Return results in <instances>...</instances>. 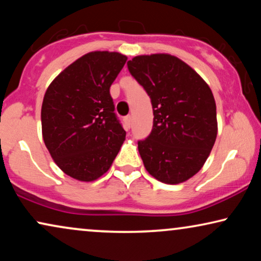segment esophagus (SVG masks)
<instances>
[{
	"instance_id": "34e87169",
	"label": "esophagus",
	"mask_w": 261,
	"mask_h": 261,
	"mask_svg": "<svg viewBox=\"0 0 261 261\" xmlns=\"http://www.w3.org/2000/svg\"><path fill=\"white\" fill-rule=\"evenodd\" d=\"M124 121H126L127 127L129 128V127L132 126V116H130V115H127L126 117H124Z\"/></svg>"
}]
</instances>
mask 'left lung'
I'll list each match as a JSON object with an SVG mask.
<instances>
[{"instance_id": "1", "label": "left lung", "mask_w": 261, "mask_h": 261, "mask_svg": "<svg viewBox=\"0 0 261 261\" xmlns=\"http://www.w3.org/2000/svg\"><path fill=\"white\" fill-rule=\"evenodd\" d=\"M153 108V128L138 148L146 170L178 184L202 169L217 135L216 105L208 84L170 55L138 56L127 63Z\"/></svg>"}]
</instances>
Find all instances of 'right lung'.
Wrapping results in <instances>:
<instances>
[{
	"label": "right lung",
	"mask_w": 261,
	"mask_h": 261,
	"mask_svg": "<svg viewBox=\"0 0 261 261\" xmlns=\"http://www.w3.org/2000/svg\"><path fill=\"white\" fill-rule=\"evenodd\" d=\"M126 60L117 52H90L67 66L46 90L42 138L57 165L74 179L101 177L123 144L126 132L114 112L110 85Z\"/></svg>",
	"instance_id": "obj_1"
}]
</instances>
